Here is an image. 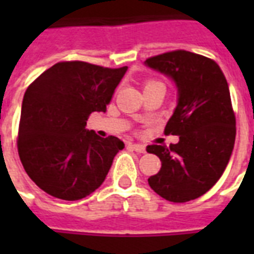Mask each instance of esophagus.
Wrapping results in <instances>:
<instances>
[{
	"label": "esophagus",
	"instance_id": "34e87169",
	"mask_svg": "<svg viewBox=\"0 0 254 254\" xmlns=\"http://www.w3.org/2000/svg\"><path fill=\"white\" fill-rule=\"evenodd\" d=\"M130 147H132L133 151H136V152H138V154H144V152H145V145H144V144L133 143L130 144Z\"/></svg>",
	"mask_w": 254,
	"mask_h": 254
}]
</instances>
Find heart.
<instances>
[{
  "label": "heart",
  "mask_w": 254,
  "mask_h": 254,
  "mask_svg": "<svg viewBox=\"0 0 254 254\" xmlns=\"http://www.w3.org/2000/svg\"><path fill=\"white\" fill-rule=\"evenodd\" d=\"M149 85H163V83H160L158 80H148L147 83L144 84V88H145V87H149Z\"/></svg>",
  "instance_id": "heart-1"
}]
</instances>
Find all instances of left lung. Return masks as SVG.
I'll use <instances>...</instances> for the list:
<instances>
[{"mask_svg":"<svg viewBox=\"0 0 254 254\" xmlns=\"http://www.w3.org/2000/svg\"><path fill=\"white\" fill-rule=\"evenodd\" d=\"M145 64L176 81L178 105L165 134L180 136L170 147H147L162 162L148 184L169 201H190L218 182L234 148L237 127L229 84L213 60L187 50L149 57Z\"/></svg>","mask_w":254,"mask_h":254,"instance_id":"1","label":"left lung"}]
</instances>
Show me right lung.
<instances>
[{
  "label": "right lung",
  "instance_id": "obj_1",
  "mask_svg": "<svg viewBox=\"0 0 254 254\" xmlns=\"http://www.w3.org/2000/svg\"><path fill=\"white\" fill-rule=\"evenodd\" d=\"M127 70L63 61L27 88L17 151L25 173L47 194L74 201L105 181L124 143L114 136L99 137L85 125L92 113H105Z\"/></svg>",
  "mask_w": 254,
  "mask_h": 254
}]
</instances>
